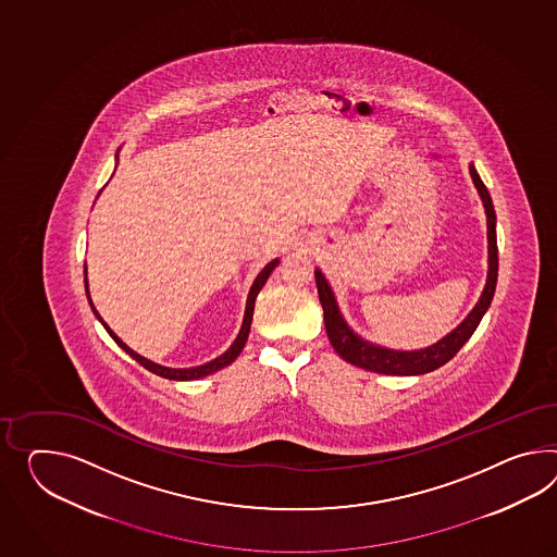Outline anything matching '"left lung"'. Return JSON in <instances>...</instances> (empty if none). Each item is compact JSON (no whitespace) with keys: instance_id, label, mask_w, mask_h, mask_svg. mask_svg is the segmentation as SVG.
<instances>
[{"instance_id":"obj_1","label":"left lung","mask_w":557,"mask_h":557,"mask_svg":"<svg viewBox=\"0 0 557 557\" xmlns=\"http://www.w3.org/2000/svg\"><path fill=\"white\" fill-rule=\"evenodd\" d=\"M472 184L476 187L486 214V240H488V272H486V283L481 299L472 307L471 313L465 317V321L453 329L441 342L432 343L424 349H413V351H398V349H387L382 345L363 339L357 335L349 323L345 321L342 309L335 299V293L327 283L325 274L314 269V281H317V290H319V300L323 307V317H325V329H327L329 342L333 349L339 356L361 370L375 371L384 375H422L429 371L443 368L446 361H450L457 356L460 347L471 339L474 329L479 327L481 319L485 317L486 309L491 307V300L495 295L497 286V274H499V252H497V215L493 210V201L488 196V189L481 182L479 173L474 165H469Z\"/></svg>"}]
</instances>
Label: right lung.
Returning <instances> with one entry per match:
<instances>
[{
  "mask_svg": "<svg viewBox=\"0 0 557 557\" xmlns=\"http://www.w3.org/2000/svg\"><path fill=\"white\" fill-rule=\"evenodd\" d=\"M116 161H119V151H116ZM276 264H278V258H274V260L269 262L262 271L258 272L255 283L250 286L248 299H246V311H244L243 327H240V333L236 335L234 343L230 345L228 349H226L222 356L215 357V359L208 361V363H203V366H196V368H165V366H159L156 361H151V359H147V357L139 356L137 351H133V349L128 347L127 343L121 342V339L114 335L113 329L109 327V325L102 321V317H100L99 311L95 309V305H92V300H90L88 281H86L85 264L86 297H88V302H90L92 313L97 314V319L102 323V327L109 331V335L113 337L114 343H116L123 351H127L128 356L133 357L135 361H139V363L144 366L145 370L153 371L156 375L168 377V380H175V382H189V380H200V377H206V375H210V373H214V371L226 368V366H230L236 357L240 356V351H243L244 345H246V339H248V333H250V323H252V314H255V302H257L258 293H260V288L264 286V283L269 281V276H271V272L276 269Z\"/></svg>",
  "mask_w": 557,
  "mask_h": 557,
  "instance_id": "right-lung-1",
  "label": "right lung"
}]
</instances>
